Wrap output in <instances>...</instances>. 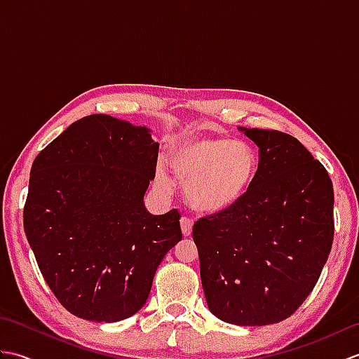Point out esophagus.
Returning <instances> with one entry per match:
<instances>
[{"label":"esophagus","instance_id":"esophagus-1","mask_svg":"<svg viewBox=\"0 0 359 359\" xmlns=\"http://www.w3.org/2000/svg\"><path fill=\"white\" fill-rule=\"evenodd\" d=\"M180 226H182V233L184 236H191L193 233V219L188 216H182L180 217Z\"/></svg>","mask_w":359,"mask_h":359}]
</instances>
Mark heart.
Wrapping results in <instances>:
<instances>
[{"label": "heart", "instance_id": "b5f03b06", "mask_svg": "<svg viewBox=\"0 0 359 359\" xmlns=\"http://www.w3.org/2000/svg\"><path fill=\"white\" fill-rule=\"evenodd\" d=\"M171 170L189 205L197 211L216 215L233 208L253 185L259 156L248 142L226 137H199L175 144L170 152ZM157 184L170 187V177L158 168Z\"/></svg>", "mask_w": 359, "mask_h": 359}]
</instances>
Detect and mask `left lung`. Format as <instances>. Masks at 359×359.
Masks as SVG:
<instances>
[{
  "mask_svg": "<svg viewBox=\"0 0 359 359\" xmlns=\"http://www.w3.org/2000/svg\"><path fill=\"white\" fill-rule=\"evenodd\" d=\"M259 148L253 185L233 208L201 217L193 239L208 309L236 325L292 316L321 276L333 243V185L293 135L239 128Z\"/></svg>",
  "mask_w": 359,
  "mask_h": 359,
  "instance_id": "8db88e82",
  "label": "left lung"
}]
</instances>
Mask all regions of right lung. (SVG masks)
Wrapping results in <instances>:
<instances>
[{"instance_id":"right-lung-1","label":"right lung","mask_w":359,"mask_h":359,"mask_svg":"<svg viewBox=\"0 0 359 359\" xmlns=\"http://www.w3.org/2000/svg\"><path fill=\"white\" fill-rule=\"evenodd\" d=\"M157 156L148 128L93 114L34 160L25 231L46 284L72 315L117 323L137 313L182 241L177 210L144 208Z\"/></svg>"}]
</instances>
